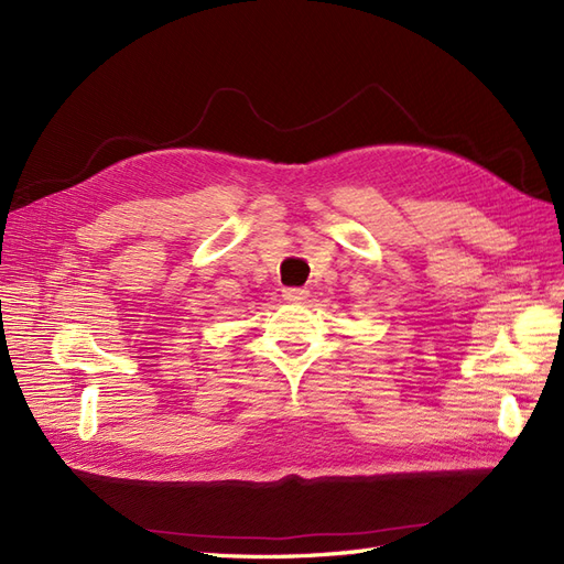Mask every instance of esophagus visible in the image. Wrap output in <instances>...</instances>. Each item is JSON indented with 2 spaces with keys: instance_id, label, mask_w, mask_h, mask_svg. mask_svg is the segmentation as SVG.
Returning a JSON list of instances; mask_svg holds the SVG:
<instances>
[{
  "instance_id": "esophagus-1",
  "label": "esophagus",
  "mask_w": 564,
  "mask_h": 564,
  "mask_svg": "<svg viewBox=\"0 0 564 564\" xmlns=\"http://www.w3.org/2000/svg\"><path fill=\"white\" fill-rule=\"evenodd\" d=\"M282 299L286 303H301L308 299V289H301V286H286L282 289Z\"/></svg>"
}]
</instances>
